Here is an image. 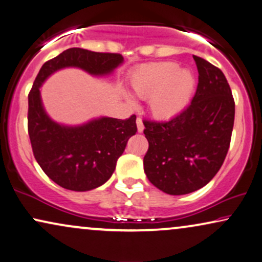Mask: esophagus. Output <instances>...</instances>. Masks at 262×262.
Segmentation results:
<instances>
[{"instance_id": "1", "label": "esophagus", "mask_w": 262, "mask_h": 262, "mask_svg": "<svg viewBox=\"0 0 262 262\" xmlns=\"http://www.w3.org/2000/svg\"><path fill=\"white\" fill-rule=\"evenodd\" d=\"M137 125H138L139 133H142V132H144V123H142V120L140 117L137 118Z\"/></svg>"}]
</instances>
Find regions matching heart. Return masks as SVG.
Masks as SVG:
<instances>
[{
    "instance_id": "1",
    "label": "heart",
    "mask_w": 262,
    "mask_h": 262,
    "mask_svg": "<svg viewBox=\"0 0 262 262\" xmlns=\"http://www.w3.org/2000/svg\"><path fill=\"white\" fill-rule=\"evenodd\" d=\"M132 87L140 98L149 99L153 116L166 120L188 105L195 89V78L191 72L180 69L173 62H159L139 68L132 78ZM129 103L134 104L132 99Z\"/></svg>"
}]
</instances>
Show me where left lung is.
Instances as JSON below:
<instances>
[{"mask_svg":"<svg viewBox=\"0 0 262 262\" xmlns=\"http://www.w3.org/2000/svg\"><path fill=\"white\" fill-rule=\"evenodd\" d=\"M193 58L199 83L190 105L167 121H144L148 141L145 173L170 195L189 194L213 179L224 163L235 121L225 75L204 58Z\"/></svg>","mask_w":262,"mask_h":262,"instance_id":"1","label":"left lung"}]
</instances>
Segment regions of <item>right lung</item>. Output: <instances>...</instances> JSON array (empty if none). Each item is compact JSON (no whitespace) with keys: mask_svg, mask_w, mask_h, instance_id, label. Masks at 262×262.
Instances as JSON below:
<instances>
[{"mask_svg":"<svg viewBox=\"0 0 262 262\" xmlns=\"http://www.w3.org/2000/svg\"><path fill=\"white\" fill-rule=\"evenodd\" d=\"M123 63L120 54L71 48L41 66L29 93L27 127L33 156L49 179L66 189L86 191L110 179L128 139L137 133V116L125 120L99 117L69 127L52 121L45 113L40 86L52 73L76 67L103 76Z\"/></svg>","mask_w":262,"mask_h":262,"instance_id":"right-lung-1","label":"right lung"}]
</instances>
